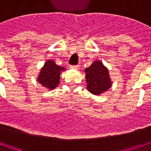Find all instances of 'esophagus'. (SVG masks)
<instances>
[{"mask_svg":"<svg viewBox=\"0 0 151 151\" xmlns=\"http://www.w3.org/2000/svg\"><path fill=\"white\" fill-rule=\"evenodd\" d=\"M70 68H71V69H78L79 68V66L78 65H71V66H70Z\"/></svg>","mask_w":151,"mask_h":151,"instance_id":"34e87169","label":"esophagus"}]
</instances>
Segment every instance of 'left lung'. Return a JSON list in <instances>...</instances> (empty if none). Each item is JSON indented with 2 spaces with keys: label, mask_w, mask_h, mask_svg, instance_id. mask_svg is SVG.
<instances>
[{
  "label": "left lung",
  "mask_w": 151,
  "mask_h": 151,
  "mask_svg": "<svg viewBox=\"0 0 151 151\" xmlns=\"http://www.w3.org/2000/svg\"><path fill=\"white\" fill-rule=\"evenodd\" d=\"M88 90L94 95H100L110 88L111 83L109 70L101 61H95L85 69Z\"/></svg>",
  "instance_id": "8db88e82"
}]
</instances>
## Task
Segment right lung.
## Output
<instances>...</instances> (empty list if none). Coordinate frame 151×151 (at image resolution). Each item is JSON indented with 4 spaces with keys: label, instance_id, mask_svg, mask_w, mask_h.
<instances>
[{
    "label": "right lung",
    "instance_id": "obj_1",
    "mask_svg": "<svg viewBox=\"0 0 151 151\" xmlns=\"http://www.w3.org/2000/svg\"><path fill=\"white\" fill-rule=\"evenodd\" d=\"M65 68L59 67L53 60H48L45 63L38 76V82L45 88L49 89L55 88L59 83L60 71Z\"/></svg>",
    "mask_w": 151,
    "mask_h": 151
}]
</instances>
